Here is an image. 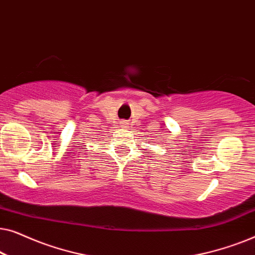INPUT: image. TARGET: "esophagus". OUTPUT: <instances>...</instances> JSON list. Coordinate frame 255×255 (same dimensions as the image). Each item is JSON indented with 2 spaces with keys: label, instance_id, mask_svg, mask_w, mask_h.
<instances>
[{
  "label": "esophagus",
  "instance_id": "esophagus-1",
  "mask_svg": "<svg viewBox=\"0 0 255 255\" xmlns=\"http://www.w3.org/2000/svg\"><path fill=\"white\" fill-rule=\"evenodd\" d=\"M123 124H124V125H125V123H123Z\"/></svg>",
  "mask_w": 255,
  "mask_h": 255
}]
</instances>
